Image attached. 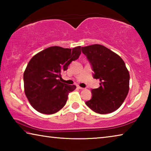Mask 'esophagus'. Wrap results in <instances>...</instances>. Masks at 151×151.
<instances>
[{"label":"esophagus","mask_w":151,"mask_h":151,"mask_svg":"<svg viewBox=\"0 0 151 151\" xmlns=\"http://www.w3.org/2000/svg\"><path fill=\"white\" fill-rule=\"evenodd\" d=\"M77 88H78V89H81V90H83V89H85L84 88L81 87V86H77Z\"/></svg>","instance_id":"obj_1"}]
</instances>
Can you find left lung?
Listing matches in <instances>:
<instances>
[{
  "instance_id": "left-lung-1",
  "label": "left lung",
  "mask_w": 151,
  "mask_h": 151,
  "mask_svg": "<svg viewBox=\"0 0 151 151\" xmlns=\"http://www.w3.org/2000/svg\"><path fill=\"white\" fill-rule=\"evenodd\" d=\"M81 49L92 66L93 78L100 81V86L92 89V98L85 104L99 114L114 112L123 103L129 90L130 75L124 62L103 45H89Z\"/></svg>"
}]
</instances>
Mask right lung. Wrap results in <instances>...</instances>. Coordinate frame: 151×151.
Instances as JSON below:
<instances>
[{"instance_id": "obj_1", "label": "right lung", "mask_w": 151, "mask_h": 151, "mask_svg": "<svg viewBox=\"0 0 151 151\" xmlns=\"http://www.w3.org/2000/svg\"><path fill=\"white\" fill-rule=\"evenodd\" d=\"M81 47H50L33 57L24 72V93L30 104L42 114H51L65 105L75 85L63 83L58 78L81 55Z\"/></svg>"}]
</instances>
